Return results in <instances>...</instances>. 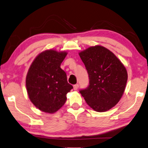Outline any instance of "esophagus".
Segmentation results:
<instances>
[{
  "label": "esophagus",
  "instance_id": "obj_1",
  "mask_svg": "<svg viewBox=\"0 0 148 148\" xmlns=\"http://www.w3.org/2000/svg\"><path fill=\"white\" fill-rule=\"evenodd\" d=\"M79 88V85L78 84H75V85H74V90H77Z\"/></svg>",
  "mask_w": 148,
  "mask_h": 148
}]
</instances>
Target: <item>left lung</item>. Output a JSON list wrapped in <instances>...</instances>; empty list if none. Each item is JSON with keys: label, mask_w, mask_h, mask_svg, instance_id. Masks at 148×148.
Masks as SVG:
<instances>
[{"label": "left lung", "mask_w": 148, "mask_h": 148, "mask_svg": "<svg viewBox=\"0 0 148 148\" xmlns=\"http://www.w3.org/2000/svg\"><path fill=\"white\" fill-rule=\"evenodd\" d=\"M88 71L90 84L79 92L91 108L104 112L115 106L128 79L125 66L104 47H91L79 53Z\"/></svg>", "instance_id": "left-lung-1"}]
</instances>
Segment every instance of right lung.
I'll use <instances>...</instances> for the list:
<instances>
[{
  "mask_svg": "<svg viewBox=\"0 0 148 148\" xmlns=\"http://www.w3.org/2000/svg\"><path fill=\"white\" fill-rule=\"evenodd\" d=\"M66 52L47 50L35 58L28 70L25 85L29 99L37 108L53 113L66 101L73 88L68 83L66 74L60 69Z\"/></svg>",
  "mask_w": 148,
  "mask_h": 148,
  "instance_id": "right-lung-1",
  "label": "right lung"
}]
</instances>
